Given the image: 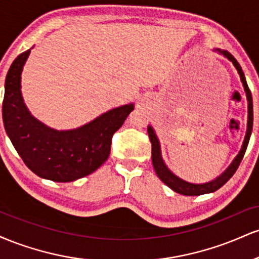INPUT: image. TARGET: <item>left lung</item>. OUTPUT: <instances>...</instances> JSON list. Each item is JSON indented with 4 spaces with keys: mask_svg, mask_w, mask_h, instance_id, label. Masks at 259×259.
I'll list each match as a JSON object with an SVG mask.
<instances>
[{
    "mask_svg": "<svg viewBox=\"0 0 259 259\" xmlns=\"http://www.w3.org/2000/svg\"><path fill=\"white\" fill-rule=\"evenodd\" d=\"M214 52H218L219 55L224 56L225 58L229 59L231 63L234 64V67L236 68L237 73L240 75V80H241L243 90L246 92V99H247V130H246L245 139H243L242 146L240 152L237 153V156L233 159V162L230 163V165L225 169L223 173L217 177L215 179L208 181V183L203 184H194L189 183V181L181 179V178L175 175L173 171L170 170L165 164L164 159L162 157V150H160V142L158 140V136H157L156 132L152 127V125L147 126V133L148 136H150V141L152 144V164L154 168V171H156L157 177L159 178L163 183L165 184L168 187H170L171 190L178 194H181L184 196H198V195H204V194H210V192H214L218 189L224 185L227 181L233 177L236 169L239 168L240 163L243 158V154L246 152V148H247L249 138H251L252 133V126H253V102H252V95L251 91H249L247 81H246L245 74L242 72L241 65L239 64V62L234 58V56L228 51H224V50L221 49H214L213 50Z\"/></svg>",
    "mask_w": 259,
    "mask_h": 259,
    "instance_id": "1",
    "label": "left lung"
}]
</instances>
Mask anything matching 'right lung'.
I'll return each mask as SVG.
<instances>
[{
    "instance_id": "right-lung-1",
    "label": "right lung",
    "mask_w": 259,
    "mask_h": 259,
    "mask_svg": "<svg viewBox=\"0 0 259 259\" xmlns=\"http://www.w3.org/2000/svg\"><path fill=\"white\" fill-rule=\"evenodd\" d=\"M31 49L14 59L6 76L2 105L6 133L32 173L47 180L70 183L94 173L108 159L113 134L135 106L113 108L76 129L47 126L31 114L22 96V72Z\"/></svg>"
}]
</instances>
